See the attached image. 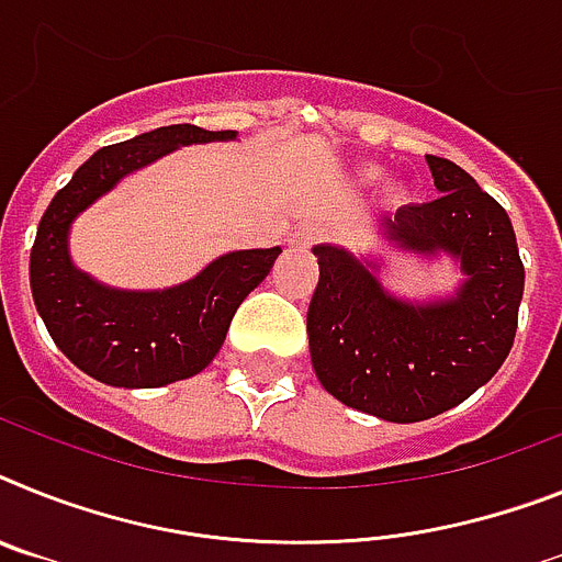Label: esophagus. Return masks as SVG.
<instances>
[{"mask_svg": "<svg viewBox=\"0 0 562 562\" xmlns=\"http://www.w3.org/2000/svg\"><path fill=\"white\" fill-rule=\"evenodd\" d=\"M323 237V231H319V225L314 223H303L300 228H294V234L289 237V245L291 248H308V245H314L317 239Z\"/></svg>", "mask_w": 562, "mask_h": 562, "instance_id": "34e87169", "label": "esophagus"}]
</instances>
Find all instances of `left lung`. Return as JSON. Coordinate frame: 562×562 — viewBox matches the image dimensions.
Returning a JSON list of instances; mask_svg holds the SVG:
<instances>
[{
  "label": "left lung",
  "mask_w": 562,
  "mask_h": 562,
  "mask_svg": "<svg viewBox=\"0 0 562 562\" xmlns=\"http://www.w3.org/2000/svg\"><path fill=\"white\" fill-rule=\"evenodd\" d=\"M437 200L380 214V237L408 257H449L460 271L451 294L417 300L391 291L376 254L314 245L317 291L308 348L323 389L385 423H419L469 400L512 351L522 271L512 220L460 168L426 157Z\"/></svg>",
  "instance_id": "left-lung-1"
}]
</instances>
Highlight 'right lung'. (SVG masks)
I'll list each match as a JSON object with an SVG mask.
<instances>
[{
	"label": "right lung",
	"mask_w": 562,
	"mask_h": 562,
	"mask_svg": "<svg viewBox=\"0 0 562 562\" xmlns=\"http://www.w3.org/2000/svg\"><path fill=\"white\" fill-rule=\"evenodd\" d=\"M237 131L168 125L97 150L50 200L31 248V294L56 348L113 389H159L209 369L243 300L266 280L282 248L211 259L171 289L131 291L99 282L70 257V225L99 196L186 145L234 143Z\"/></svg>",
	"instance_id": "obj_1"
}]
</instances>
